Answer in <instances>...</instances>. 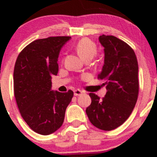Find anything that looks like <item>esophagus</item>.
<instances>
[{
  "mask_svg": "<svg viewBox=\"0 0 157 157\" xmlns=\"http://www.w3.org/2000/svg\"><path fill=\"white\" fill-rule=\"evenodd\" d=\"M82 94V91L80 90H75L74 91V95L75 96H80Z\"/></svg>",
  "mask_w": 157,
  "mask_h": 157,
  "instance_id": "1",
  "label": "esophagus"
}]
</instances>
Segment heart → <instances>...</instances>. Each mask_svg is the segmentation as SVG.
<instances>
[{
  "mask_svg": "<svg viewBox=\"0 0 157 157\" xmlns=\"http://www.w3.org/2000/svg\"><path fill=\"white\" fill-rule=\"evenodd\" d=\"M75 49L83 59H90L97 53L98 48L94 41L88 37H83L76 43Z\"/></svg>",
  "mask_w": 157,
  "mask_h": 157,
  "instance_id": "obj_1",
  "label": "heart"
}]
</instances>
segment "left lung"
Masks as SVG:
<instances>
[{
	"label": "left lung",
	"instance_id": "1",
	"mask_svg": "<svg viewBox=\"0 0 157 157\" xmlns=\"http://www.w3.org/2000/svg\"><path fill=\"white\" fill-rule=\"evenodd\" d=\"M105 47V64L98 79L105 81L107 92L102 99L90 93L87 116L94 127L112 130L130 116L139 92L138 64L135 52L125 41L112 35L99 37Z\"/></svg>",
	"mask_w": 157,
	"mask_h": 157
}]
</instances>
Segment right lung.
<instances>
[{
  "instance_id": "obj_1",
  "label": "right lung",
  "mask_w": 157,
  "mask_h": 157,
  "mask_svg": "<svg viewBox=\"0 0 157 157\" xmlns=\"http://www.w3.org/2000/svg\"><path fill=\"white\" fill-rule=\"evenodd\" d=\"M71 38L57 36L32 41L19 52L13 73L14 94L24 121L34 132L48 135L61 127L74 93L51 90L59 70L61 47Z\"/></svg>"
}]
</instances>
